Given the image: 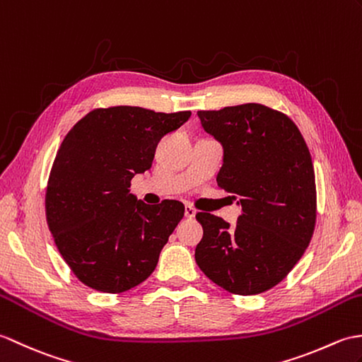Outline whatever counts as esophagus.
<instances>
[{
  "mask_svg": "<svg viewBox=\"0 0 362 362\" xmlns=\"http://www.w3.org/2000/svg\"><path fill=\"white\" fill-rule=\"evenodd\" d=\"M184 214H186L187 218H194L195 214H197V211H195L194 207H192V206H189V204H187L186 207H184Z\"/></svg>",
  "mask_w": 362,
  "mask_h": 362,
  "instance_id": "1",
  "label": "esophagus"
}]
</instances>
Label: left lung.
I'll return each instance as SVG.
<instances>
[{"label":"left lung","instance_id":"8db88e82","mask_svg":"<svg viewBox=\"0 0 362 362\" xmlns=\"http://www.w3.org/2000/svg\"><path fill=\"white\" fill-rule=\"evenodd\" d=\"M204 132L223 146L216 176L238 198L235 226L198 212L199 269L232 294L271 290L290 274L315 232L316 182L310 150L286 115L260 103L198 111Z\"/></svg>","mask_w":362,"mask_h":362}]
</instances>
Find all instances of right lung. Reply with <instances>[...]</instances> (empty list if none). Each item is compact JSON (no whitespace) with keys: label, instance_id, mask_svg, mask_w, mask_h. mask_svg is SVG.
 Segmentation results:
<instances>
[{"label":"right lung","instance_id":"1","mask_svg":"<svg viewBox=\"0 0 362 362\" xmlns=\"http://www.w3.org/2000/svg\"><path fill=\"white\" fill-rule=\"evenodd\" d=\"M190 115L95 108L65 136L47 180L46 220L63 260L86 286L124 293L155 271L184 204H146L128 187L151 167L160 138Z\"/></svg>","mask_w":362,"mask_h":362}]
</instances>
